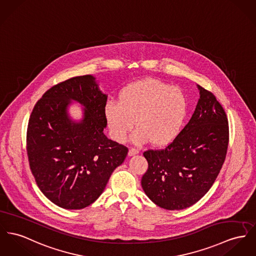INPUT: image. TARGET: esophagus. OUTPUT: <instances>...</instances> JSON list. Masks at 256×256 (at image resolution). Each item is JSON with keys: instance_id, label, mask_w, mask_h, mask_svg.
I'll list each match as a JSON object with an SVG mask.
<instances>
[{"instance_id": "obj_1", "label": "esophagus", "mask_w": 256, "mask_h": 256, "mask_svg": "<svg viewBox=\"0 0 256 256\" xmlns=\"http://www.w3.org/2000/svg\"><path fill=\"white\" fill-rule=\"evenodd\" d=\"M138 154V150H136V148H131V150H129V152H128V155L129 156H134V155H136V154Z\"/></svg>"}]
</instances>
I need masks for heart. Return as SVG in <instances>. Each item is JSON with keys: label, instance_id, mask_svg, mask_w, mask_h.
Listing matches in <instances>:
<instances>
[{"label": "heart", "instance_id": "heart-1", "mask_svg": "<svg viewBox=\"0 0 256 256\" xmlns=\"http://www.w3.org/2000/svg\"><path fill=\"white\" fill-rule=\"evenodd\" d=\"M188 110V99L178 87L146 78L123 87L118 102H106L104 118L110 136L118 142L127 140L136 121L133 142H150L154 146L164 148L182 133Z\"/></svg>", "mask_w": 256, "mask_h": 256}]
</instances>
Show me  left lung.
I'll use <instances>...</instances> for the list:
<instances>
[{
  "mask_svg": "<svg viewBox=\"0 0 256 256\" xmlns=\"http://www.w3.org/2000/svg\"><path fill=\"white\" fill-rule=\"evenodd\" d=\"M197 88L200 98L180 136L165 150L144 154L148 169L142 188L154 204L170 210L186 208L204 197L227 152L226 114L212 93Z\"/></svg>",
  "mask_w": 256,
  "mask_h": 256,
  "instance_id": "8db88e82",
  "label": "left lung"
}]
</instances>
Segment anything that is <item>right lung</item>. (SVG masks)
Wrapping results in <instances>:
<instances>
[{
    "instance_id": "obj_1",
    "label": "right lung",
    "mask_w": 256,
    "mask_h": 256,
    "mask_svg": "<svg viewBox=\"0 0 256 256\" xmlns=\"http://www.w3.org/2000/svg\"><path fill=\"white\" fill-rule=\"evenodd\" d=\"M106 99L95 76H76L48 90L31 114L30 168L40 191L60 208L80 210L94 203L127 156V148L104 134ZM72 102L83 106L80 120L68 112Z\"/></svg>"
}]
</instances>
